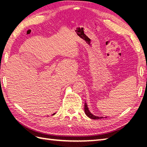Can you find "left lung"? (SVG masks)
Instances as JSON below:
<instances>
[{
    "label": "left lung",
    "instance_id": "1",
    "mask_svg": "<svg viewBox=\"0 0 147 147\" xmlns=\"http://www.w3.org/2000/svg\"><path fill=\"white\" fill-rule=\"evenodd\" d=\"M85 114H86L87 116L90 117V119H100L103 118V117H98V116H96V115H93V114H92L91 112H90V111H89L88 105H87V104L86 102L85 104Z\"/></svg>",
    "mask_w": 147,
    "mask_h": 147
}]
</instances>
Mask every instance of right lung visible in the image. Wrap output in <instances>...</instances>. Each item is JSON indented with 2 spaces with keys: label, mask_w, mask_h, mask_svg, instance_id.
I'll list each match as a JSON object with an SVG mask.
<instances>
[{
  "label": "right lung",
  "mask_w": 147,
  "mask_h": 147,
  "mask_svg": "<svg viewBox=\"0 0 147 147\" xmlns=\"http://www.w3.org/2000/svg\"><path fill=\"white\" fill-rule=\"evenodd\" d=\"M55 114V113H54V114H52V115H54V114Z\"/></svg>",
  "instance_id": "obj_1"
}]
</instances>
